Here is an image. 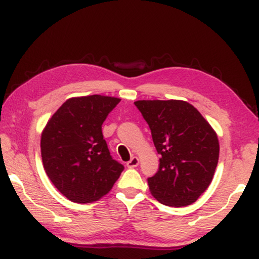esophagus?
<instances>
[{
	"instance_id": "1",
	"label": "esophagus",
	"mask_w": 259,
	"mask_h": 259,
	"mask_svg": "<svg viewBox=\"0 0 259 259\" xmlns=\"http://www.w3.org/2000/svg\"><path fill=\"white\" fill-rule=\"evenodd\" d=\"M139 165V158L138 157H133L129 162H126V167L127 168H135Z\"/></svg>"
}]
</instances>
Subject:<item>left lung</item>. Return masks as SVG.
Returning a JSON list of instances; mask_svg holds the SVG:
<instances>
[{"mask_svg":"<svg viewBox=\"0 0 259 259\" xmlns=\"http://www.w3.org/2000/svg\"><path fill=\"white\" fill-rule=\"evenodd\" d=\"M147 121L159 167L147 183L160 203L184 207L196 202L212 183L219 142L209 123L185 101H136Z\"/></svg>","mask_w":259,"mask_h":259,"instance_id":"8db88e82","label":"left lung"}]
</instances>
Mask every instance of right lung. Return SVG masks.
I'll return each instance as SVG.
<instances>
[{"label":"right lung","mask_w":259,"mask_h":259,"mask_svg":"<svg viewBox=\"0 0 259 259\" xmlns=\"http://www.w3.org/2000/svg\"><path fill=\"white\" fill-rule=\"evenodd\" d=\"M120 99L101 95L67 100L41 135L45 171L68 200L90 203L108 194L124 165L112 158L102 124Z\"/></svg>","instance_id":"add662e5"}]
</instances>
